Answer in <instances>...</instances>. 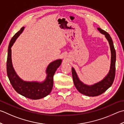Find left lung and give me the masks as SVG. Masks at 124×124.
<instances>
[{"instance_id":"1","label":"left lung","mask_w":124,"mask_h":124,"mask_svg":"<svg viewBox=\"0 0 124 124\" xmlns=\"http://www.w3.org/2000/svg\"><path fill=\"white\" fill-rule=\"evenodd\" d=\"M97 29L101 34L105 35V36L107 39L109 45H110L111 53V59L110 69L108 74L102 81L97 83L89 86L84 84L80 81L75 69L73 68H72V76L75 87L80 93L90 97L99 96L107 90L113 84L116 75V54L112 38L109 35V34L105 31L101 30L100 28H98Z\"/></svg>"}]
</instances>
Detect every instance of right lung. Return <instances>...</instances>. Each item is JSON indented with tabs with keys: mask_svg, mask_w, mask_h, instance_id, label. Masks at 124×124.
<instances>
[{
	"mask_svg": "<svg viewBox=\"0 0 124 124\" xmlns=\"http://www.w3.org/2000/svg\"><path fill=\"white\" fill-rule=\"evenodd\" d=\"M24 28L25 27H23L13 36L9 42L6 63L7 74L12 86L18 93L30 99H39L47 96L50 93L53 86V76L56 70L61 64L62 60H57L50 63L46 70L47 77L45 81L42 83L26 82L19 78L12 65L11 48L17 38L23 32Z\"/></svg>",
	"mask_w": 124,
	"mask_h": 124,
	"instance_id": "right-lung-1",
	"label": "right lung"
}]
</instances>
